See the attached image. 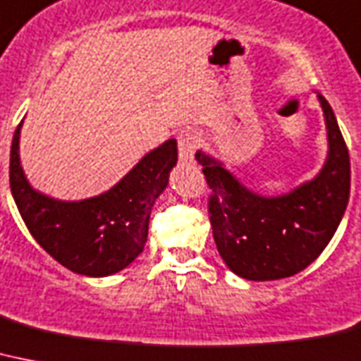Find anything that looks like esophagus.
Listing matches in <instances>:
<instances>
[{"label":"esophagus","instance_id":"esophagus-1","mask_svg":"<svg viewBox=\"0 0 361 361\" xmlns=\"http://www.w3.org/2000/svg\"><path fill=\"white\" fill-rule=\"evenodd\" d=\"M200 148V137L192 131H185L178 137V150H180L181 161H192L195 159L196 150Z\"/></svg>","mask_w":361,"mask_h":361}]
</instances>
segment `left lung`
<instances>
[{
  "instance_id": "1",
  "label": "left lung",
  "mask_w": 361,
  "mask_h": 361,
  "mask_svg": "<svg viewBox=\"0 0 361 361\" xmlns=\"http://www.w3.org/2000/svg\"><path fill=\"white\" fill-rule=\"evenodd\" d=\"M328 130V157L317 178L276 198L252 192L204 152H196L211 189L213 239L231 272L265 282L304 271L326 248L347 209L350 159L338 120L319 94Z\"/></svg>"
}]
</instances>
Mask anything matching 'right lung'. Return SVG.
<instances>
[{"mask_svg": "<svg viewBox=\"0 0 361 361\" xmlns=\"http://www.w3.org/2000/svg\"><path fill=\"white\" fill-rule=\"evenodd\" d=\"M18 124L11 146L8 181L20 215L35 241L63 267L85 276H109L139 256L148 239L155 198L165 190L178 161V142L166 140L146 154L104 195L61 202L29 185L20 165Z\"/></svg>", "mask_w": 361, "mask_h": 361, "instance_id": "right-lung-1", "label": "right lung"}]
</instances>
